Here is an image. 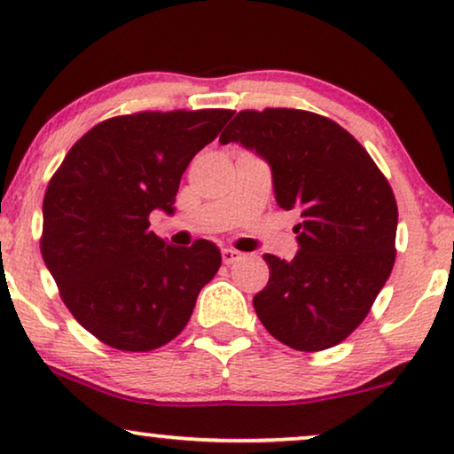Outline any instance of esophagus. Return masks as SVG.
Listing matches in <instances>:
<instances>
[{
    "label": "esophagus",
    "mask_w": 454,
    "mask_h": 454,
    "mask_svg": "<svg viewBox=\"0 0 454 454\" xmlns=\"http://www.w3.org/2000/svg\"><path fill=\"white\" fill-rule=\"evenodd\" d=\"M221 256H223V262H225V264H233L235 260L241 258V252L231 250V247H225V250L221 252Z\"/></svg>",
    "instance_id": "1"
}]
</instances>
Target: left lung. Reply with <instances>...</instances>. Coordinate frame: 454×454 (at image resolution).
<instances>
[{
  "instance_id": "8db88e82",
  "label": "left lung",
  "mask_w": 454,
  "mask_h": 454,
  "mask_svg": "<svg viewBox=\"0 0 454 454\" xmlns=\"http://www.w3.org/2000/svg\"><path fill=\"white\" fill-rule=\"evenodd\" d=\"M219 142L269 160L278 207L301 216L295 258L264 254L270 277L254 295L260 322L297 351L339 345L393 270L399 210L388 179L345 128L303 109L239 111Z\"/></svg>"
}]
</instances>
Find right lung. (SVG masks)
Masks as SVG:
<instances>
[{"mask_svg": "<svg viewBox=\"0 0 454 454\" xmlns=\"http://www.w3.org/2000/svg\"><path fill=\"white\" fill-rule=\"evenodd\" d=\"M229 109L140 111L90 128L43 198L41 254L86 331L120 351H153L177 337L221 266L207 239L169 246L151 229L173 213L185 167L231 120Z\"/></svg>", "mask_w": 454, "mask_h": 454, "instance_id": "1", "label": "right lung"}]
</instances>
